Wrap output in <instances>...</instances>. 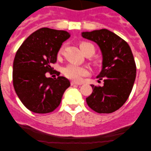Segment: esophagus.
<instances>
[{
	"instance_id": "34e87169",
	"label": "esophagus",
	"mask_w": 151,
	"mask_h": 151,
	"mask_svg": "<svg viewBox=\"0 0 151 151\" xmlns=\"http://www.w3.org/2000/svg\"><path fill=\"white\" fill-rule=\"evenodd\" d=\"M71 85H81V83H77V82H75V81H71Z\"/></svg>"
}]
</instances>
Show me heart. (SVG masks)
<instances>
[{"label":"heart","instance_id":"heart-1","mask_svg":"<svg viewBox=\"0 0 151 151\" xmlns=\"http://www.w3.org/2000/svg\"><path fill=\"white\" fill-rule=\"evenodd\" d=\"M80 47L81 49L82 52L84 54L87 52V50L91 47L92 48V55L95 52V49L94 47L91 43H88L86 42H81L80 43ZM64 46H61L59 49L58 55H60L63 53ZM63 73L67 78L70 80H75V81H80L83 77H85L88 74V71L86 68L83 66H79L74 64H68L66 67H64L63 69Z\"/></svg>","mask_w":151,"mask_h":151}]
</instances>
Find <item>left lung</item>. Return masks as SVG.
I'll use <instances>...</instances> for the list:
<instances>
[{
  "instance_id": "1",
  "label": "left lung",
  "mask_w": 151,
  "mask_h": 151,
  "mask_svg": "<svg viewBox=\"0 0 151 151\" xmlns=\"http://www.w3.org/2000/svg\"><path fill=\"white\" fill-rule=\"evenodd\" d=\"M82 36L96 42L103 57L102 69L96 77L104 80V85H91L93 93L86 102L98 113H112L124 104L133 88L137 69L132 50L126 41L106 29L83 32Z\"/></svg>"
}]
</instances>
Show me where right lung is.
I'll return each instance as SVG.
<instances>
[{"instance_id":"add662e5","label":"right lung","mask_w":151,"mask_h":151,"mask_svg":"<svg viewBox=\"0 0 151 151\" xmlns=\"http://www.w3.org/2000/svg\"><path fill=\"white\" fill-rule=\"evenodd\" d=\"M69 37L65 30L42 28L30 34L17 51L13 85L17 96L29 110L49 113L60 105L63 93L70 86L69 80L64 77H47L46 73L52 74V64L57 61L62 43Z\"/></svg>"}]
</instances>
